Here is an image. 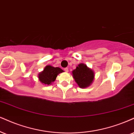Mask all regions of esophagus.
Returning a JSON list of instances; mask_svg holds the SVG:
<instances>
[{"instance_id":"esophagus-1","label":"esophagus","mask_w":134,"mask_h":134,"mask_svg":"<svg viewBox=\"0 0 134 134\" xmlns=\"http://www.w3.org/2000/svg\"><path fill=\"white\" fill-rule=\"evenodd\" d=\"M64 71L65 72H68V68H65L64 69Z\"/></svg>"}]
</instances>
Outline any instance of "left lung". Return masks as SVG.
I'll return each instance as SVG.
<instances>
[{
	"instance_id": "left-lung-1",
	"label": "left lung",
	"mask_w": 134,
	"mask_h": 134,
	"mask_svg": "<svg viewBox=\"0 0 134 134\" xmlns=\"http://www.w3.org/2000/svg\"><path fill=\"white\" fill-rule=\"evenodd\" d=\"M73 77L77 85L81 88L89 86L94 77L93 71L87 67L86 64H80L72 72Z\"/></svg>"
}]
</instances>
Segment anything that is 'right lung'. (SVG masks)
Returning a JSON list of instances; mask_svg holds the SVG:
<instances>
[{
	"label": "right lung",
	"instance_id": "right-lung-1",
	"mask_svg": "<svg viewBox=\"0 0 134 134\" xmlns=\"http://www.w3.org/2000/svg\"><path fill=\"white\" fill-rule=\"evenodd\" d=\"M62 72H63V71L59 68H54L48 65L38 75L39 80L44 85H49L54 81L57 75Z\"/></svg>",
	"mask_w": 134,
	"mask_h": 134
}]
</instances>
